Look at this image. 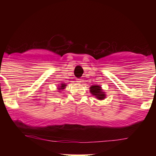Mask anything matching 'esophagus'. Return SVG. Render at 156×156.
<instances>
[{
    "mask_svg": "<svg viewBox=\"0 0 156 156\" xmlns=\"http://www.w3.org/2000/svg\"><path fill=\"white\" fill-rule=\"evenodd\" d=\"M77 82H78V83H80V82H81V80H80V78H78V79H77Z\"/></svg>",
    "mask_w": 156,
    "mask_h": 156,
    "instance_id": "obj_1",
    "label": "esophagus"
}]
</instances>
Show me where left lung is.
Masks as SVG:
<instances>
[{
    "instance_id": "1",
    "label": "left lung",
    "mask_w": 156,
    "mask_h": 156,
    "mask_svg": "<svg viewBox=\"0 0 156 156\" xmlns=\"http://www.w3.org/2000/svg\"><path fill=\"white\" fill-rule=\"evenodd\" d=\"M90 93L99 101H103L106 98V94L102 87L99 85H92L89 88Z\"/></svg>"
}]
</instances>
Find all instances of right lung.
Segmentation results:
<instances>
[{
	"instance_id": "right-lung-1",
	"label": "right lung",
	"mask_w": 156,
	"mask_h": 156,
	"mask_svg": "<svg viewBox=\"0 0 156 156\" xmlns=\"http://www.w3.org/2000/svg\"><path fill=\"white\" fill-rule=\"evenodd\" d=\"M66 87H67V84L66 83H61L60 85H58V92H62V90H64V89L66 88Z\"/></svg>"
}]
</instances>
